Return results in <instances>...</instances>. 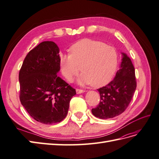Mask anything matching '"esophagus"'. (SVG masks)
Returning a JSON list of instances; mask_svg holds the SVG:
<instances>
[{
    "label": "esophagus",
    "instance_id": "1",
    "mask_svg": "<svg viewBox=\"0 0 159 159\" xmlns=\"http://www.w3.org/2000/svg\"><path fill=\"white\" fill-rule=\"evenodd\" d=\"M76 91L77 93L79 94V93H84V92H85V90L81 89H76Z\"/></svg>",
    "mask_w": 159,
    "mask_h": 159
}]
</instances>
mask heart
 Listing matches in <instances>:
<instances>
[{
	"label": "heart",
	"mask_w": 159,
	"mask_h": 159,
	"mask_svg": "<svg viewBox=\"0 0 159 159\" xmlns=\"http://www.w3.org/2000/svg\"><path fill=\"white\" fill-rule=\"evenodd\" d=\"M70 53L61 55L60 64L63 75L72 81L80 72L79 82L99 87L112 78L118 59L116 50L105 43L92 39H83L71 46Z\"/></svg>",
	"instance_id": "heart-1"
}]
</instances>
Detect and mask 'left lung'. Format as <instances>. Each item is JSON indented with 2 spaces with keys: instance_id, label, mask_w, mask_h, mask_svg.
<instances>
[{
  "instance_id": "8db88e82",
  "label": "left lung",
  "mask_w": 159,
  "mask_h": 159,
  "mask_svg": "<svg viewBox=\"0 0 159 159\" xmlns=\"http://www.w3.org/2000/svg\"><path fill=\"white\" fill-rule=\"evenodd\" d=\"M122 54L120 69L114 79L105 87L98 89L100 102L91 112L99 119H112L123 113L130 104L137 87L135 68L131 59L125 53Z\"/></svg>"
}]
</instances>
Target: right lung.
<instances>
[{
    "instance_id": "1",
    "label": "right lung",
    "mask_w": 159,
    "mask_h": 159,
    "mask_svg": "<svg viewBox=\"0 0 159 159\" xmlns=\"http://www.w3.org/2000/svg\"><path fill=\"white\" fill-rule=\"evenodd\" d=\"M60 49L53 41L40 43L25 57L19 73L20 99L36 121L53 124L64 120L76 90L57 76Z\"/></svg>"
}]
</instances>
